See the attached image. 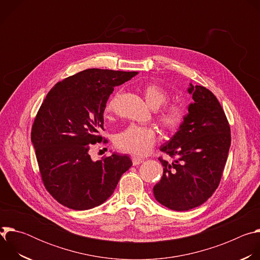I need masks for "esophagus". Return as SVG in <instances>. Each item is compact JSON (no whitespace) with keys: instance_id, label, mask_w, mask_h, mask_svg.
I'll use <instances>...</instances> for the list:
<instances>
[{"instance_id":"34e87169","label":"esophagus","mask_w":260,"mask_h":260,"mask_svg":"<svg viewBox=\"0 0 260 260\" xmlns=\"http://www.w3.org/2000/svg\"><path fill=\"white\" fill-rule=\"evenodd\" d=\"M132 161H133V165L134 166H138L140 164H142L144 161L143 158H140V157H136V156H133L132 157Z\"/></svg>"}]
</instances>
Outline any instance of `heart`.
I'll return each mask as SVG.
<instances>
[{"instance_id": "heart-1", "label": "heart", "mask_w": 260, "mask_h": 260, "mask_svg": "<svg viewBox=\"0 0 260 260\" xmlns=\"http://www.w3.org/2000/svg\"><path fill=\"white\" fill-rule=\"evenodd\" d=\"M143 95L150 108L157 110L168 103L170 93L156 83H148L143 87ZM119 98L117 92L111 98L104 113L106 117L113 114L116 102ZM157 121L168 134H175L181 129L187 118V109L179 103H171L162 107L157 113ZM156 141V132L150 126L129 125L115 137V145L119 150L132 155H144L151 150Z\"/></svg>"}]
</instances>
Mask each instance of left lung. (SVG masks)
Masks as SVG:
<instances>
[{
	"instance_id": "1",
	"label": "left lung",
	"mask_w": 260,
	"mask_h": 260,
	"mask_svg": "<svg viewBox=\"0 0 260 260\" xmlns=\"http://www.w3.org/2000/svg\"><path fill=\"white\" fill-rule=\"evenodd\" d=\"M193 103L186 121L160 150L161 180L153 193L157 202L175 211H188L204 204L217 189L231 147V126L217 98L202 85L190 84Z\"/></svg>"
}]
</instances>
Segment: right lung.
<instances>
[{
    "instance_id": "add662e5",
    "label": "right lung",
    "mask_w": 260,
    "mask_h": 260,
    "mask_svg": "<svg viewBox=\"0 0 260 260\" xmlns=\"http://www.w3.org/2000/svg\"><path fill=\"white\" fill-rule=\"evenodd\" d=\"M137 74L87 69L57 82L43 101L30 138L44 186L62 206L81 211L102 205L132 167L127 155L115 153L92 161L88 150L103 141L110 94Z\"/></svg>"
}]
</instances>
